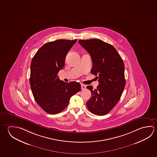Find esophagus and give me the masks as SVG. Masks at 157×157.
I'll return each mask as SVG.
<instances>
[{
    "instance_id": "34e87169",
    "label": "esophagus",
    "mask_w": 157,
    "mask_h": 157,
    "mask_svg": "<svg viewBox=\"0 0 157 157\" xmlns=\"http://www.w3.org/2000/svg\"><path fill=\"white\" fill-rule=\"evenodd\" d=\"M81 89H82V90H85V89H86V86L82 84V85H81Z\"/></svg>"
}]
</instances>
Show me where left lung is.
Returning <instances> with one entry per match:
<instances>
[{
    "mask_svg": "<svg viewBox=\"0 0 157 157\" xmlns=\"http://www.w3.org/2000/svg\"><path fill=\"white\" fill-rule=\"evenodd\" d=\"M78 42L90 54L91 73L98 76L99 82L96 89L91 85L86 87L91 93L86 106L94 115H105L117 104L126 85L124 62L115 47L99 39L80 40Z\"/></svg>",
    "mask_w": 157,
    "mask_h": 157,
    "instance_id": "1",
    "label": "left lung"
}]
</instances>
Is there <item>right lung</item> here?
<instances>
[{
    "label": "right lung",
    "mask_w": 157,
    "mask_h": 157,
    "mask_svg": "<svg viewBox=\"0 0 157 157\" xmlns=\"http://www.w3.org/2000/svg\"><path fill=\"white\" fill-rule=\"evenodd\" d=\"M77 40H57L44 44L31 63L30 84L34 99L45 112L54 115L68 106L81 89L79 82H66L57 75L64 66L67 53Z\"/></svg>",
    "instance_id": "add662e5"
}]
</instances>
